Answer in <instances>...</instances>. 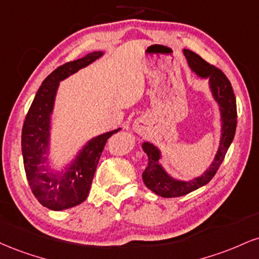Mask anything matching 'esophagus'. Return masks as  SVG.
Returning a JSON list of instances; mask_svg holds the SVG:
<instances>
[{
    "mask_svg": "<svg viewBox=\"0 0 259 259\" xmlns=\"http://www.w3.org/2000/svg\"><path fill=\"white\" fill-rule=\"evenodd\" d=\"M134 132L138 133V134H142L146 130V121L143 119H138L134 121V125H133Z\"/></svg>",
    "mask_w": 259,
    "mask_h": 259,
    "instance_id": "esophagus-1",
    "label": "esophagus"
}]
</instances>
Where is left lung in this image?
<instances>
[{
  "instance_id": "8db88e82",
  "label": "left lung",
  "mask_w": 259,
  "mask_h": 259,
  "mask_svg": "<svg viewBox=\"0 0 259 259\" xmlns=\"http://www.w3.org/2000/svg\"><path fill=\"white\" fill-rule=\"evenodd\" d=\"M183 54L188 61V66L192 72L197 74L199 78L207 80L210 94L219 106L220 143L212 161L202 175L191 180H180L171 176L160 163L163 159L161 149L152 142H142V149L147 155L148 161L147 166L142 172L143 183L149 191L163 198L182 197L210 182L219 170L220 165L222 164L229 146L232 145L236 129V99L232 84L226 74L189 49H183Z\"/></svg>"
}]
</instances>
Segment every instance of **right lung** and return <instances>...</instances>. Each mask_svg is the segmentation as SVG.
<instances>
[{"instance_id": "right-lung-1", "label": "right lung", "mask_w": 259, "mask_h": 259, "mask_svg": "<svg viewBox=\"0 0 259 259\" xmlns=\"http://www.w3.org/2000/svg\"><path fill=\"white\" fill-rule=\"evenodd\" d=\"M104 54L102 51L89 53L53 71L43 80L25 118L21 133L25 172L33 195L49 210H66L85 200L106 141L121 130L118 127L88 140L73 159L64 164V169L55 166L49 157L53 114L60 82Z\"/></svg>"}]
</instances>
